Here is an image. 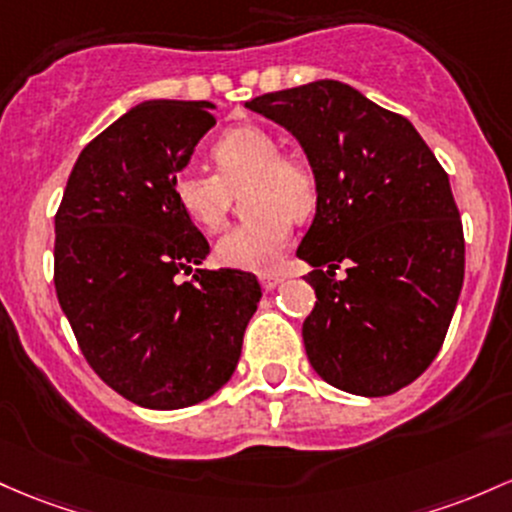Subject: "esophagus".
<instances>
[{
	"instance_id": "34e87169",
	"label": "esophagus",
	"mask_w": 512,
	"mask_h": 512,
	"mask_svg": "<svg viewBox=\"0 0 512 512\" xmlns=\"http://www.w3.org/2000/svg\"><path fill=\"white\" fill-rule=\"evenodd\" d=\"M282 282H284L282 274H262V277H260V284H262V289H265V291L277 289V286Z\"/></svg>"
}]
</instances>
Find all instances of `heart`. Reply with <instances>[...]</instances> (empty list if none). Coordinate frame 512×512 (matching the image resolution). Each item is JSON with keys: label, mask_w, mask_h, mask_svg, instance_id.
Listing matches in <instances>:
<instances>
[{"label": "heart", "mask_w": 512, "mask_h": 512, "mask_svg": "<svg viewBox=\"0 0 512 512\" xmlns=\"http://www.w3.org/2000/svg\"><path fill=\"white\" fill-rule=\"evenodd\" d=\"M216 170L184 167L172 177V194L189 221L204 230L226 223L233 192L245 194L252 213L216 245V260L243 272H274L291 240V216L316 209L318 179L306 162L282 155V145L260 126L230 128L211 148Z\"/></svg>", "instance_id": "obj_1"}]
</instances>
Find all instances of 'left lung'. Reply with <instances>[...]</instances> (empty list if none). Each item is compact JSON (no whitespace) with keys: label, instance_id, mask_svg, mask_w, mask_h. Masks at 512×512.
<instances>
[{"label":"left lung","instance_id":"left-lung-1","mask_svg":"<svg viewBox=\"0 0 512 512\" xmlns=\"http://www.w3.org/2000/svg\"><path fill=\"white\" fill-rule=\"evenodd\" d=\"M247 106L299 138L318 179L296 252L318 299L301 328L308 362L340 391L396 393L437 357L464 284L447 172L411 121L350 84L320 80Z\"/></svg>","mask_w":512,"mask_h":512}]
</instances>
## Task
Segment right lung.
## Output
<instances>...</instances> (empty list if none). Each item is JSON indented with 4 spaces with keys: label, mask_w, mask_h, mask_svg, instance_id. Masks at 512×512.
Wrapping results in <instances>:
<instances>
[{
    "label": "right lung",
    "mask_w": 512,
    "mask_h": 512,
    "mask_svg": "<svg viewBox=\"0 0 512 512\" xmlns=\"http://www.w3.org/2000/svg\"><path fill=\"white\" fill-rule=\"evenodd\" d=\"M209 101H143L77 157L55 213V291L89 367L128 401L174 411L235 372L262 289L194 269L209 243L172 177L216 123ZM195 272L189 283L176 274Z\"/></svg>",
    "instance_id": "right-lung-1"
}]
</instances>
